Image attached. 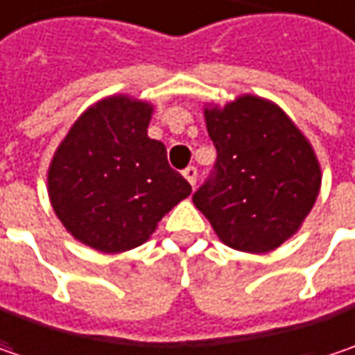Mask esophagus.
I'll list each match as a JSON object with an SVG mask.
<instances>
[{
    "mask_svg": "<svg viewBox=\"0 0 355 355\" xmlns=\"http://www.w3.org/2000/svg\"><path fill=\"white\" fill-rule=\"evenodd\" d=\"M182 175H184V178L191 182V187H195V182H197V168H195V166H187V168L182 171Z\"/></svg>",
    "mask_w": 355,
    "mask_h": 355,
    "instance_id": "obj_1",
    "label": "esophagus"
}]
</instances>
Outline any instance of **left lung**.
<instances>
[{
    "label": "left lung",
    "instance_id": "obj_1",
    "mask_svg": "<svg viewBox=\"0 0 355 355\" xmlns=\"http://www.w3.org/2000/svg\"><path fill=\"white\" fill-rule=\"evenodd\" d=\"M217 148L215 175L193 202L227 247L269 253L293 237L315 205L322 168L313 146L282 108L243 94L205 106Z\"/></svg>",
    "mask_w": 355,
    "mask_h": 355
}]
</instances>
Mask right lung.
Returning a JSON list of instances; mask_svg holds the SVG:
<instances>
[{"label":"right lung","mask_w":355,"mask_h":355,"mask_svg":"<svg viewBox=\"0 0 355 355\" xmlns=\"http://www.w3.org/2000/svg\"><path fill=\"white\" fill-rule=\"evenodd\" d=\"M153 104L126 94L98 100L72 124L48 168L53 213L73 239L100 253L146 243L191 184L148 138Z\"/></svg>","instance_id":"right-lung-1"}]
</instances>
